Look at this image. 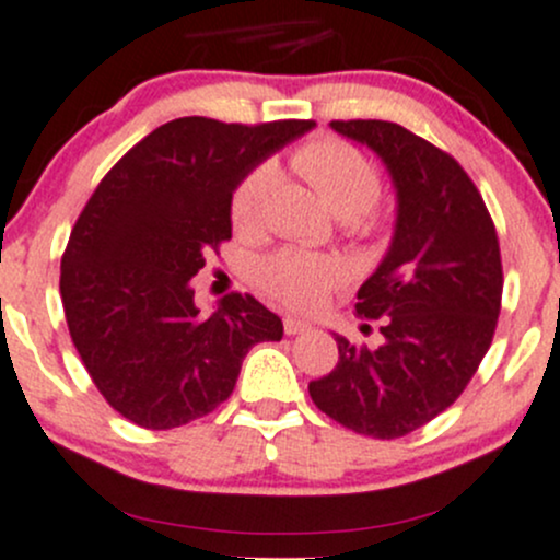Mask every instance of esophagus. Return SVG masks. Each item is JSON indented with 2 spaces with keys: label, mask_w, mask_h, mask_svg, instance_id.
I'll use <instances>...</instances> for the list:
<instances>
[{
  "label": "esophagus",
  "mask_w": 560,
  "mask_h": 560,
  "mask_svg": "<svg viewBox=\"0 0 560 560\" xmlns=\"http://www.w3.org/2000/svg\"><path fill=\"white\" fill-rule=\"evenodd\" d=\"M308 329H311L308 322L292 319V316H287V319H284V332L287 335H303V332H308Z\"/></svg>",
  "instance_id": "esophagus-1"
}]
</instances>
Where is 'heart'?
<instances>
[{
    "label": "heart",
    "mask_w": 560,
    "mask_h": 560,
    "mask_svg": "<svg viewBox=\"0 0 560 560\" xmlns=\"http://www.w3.org/2000/svg\"><path fill=\"white\" fill-rule=\"evenodd\" d=\"M295 172L314 187L329 209L343 217L346 231L359 238H378L392 225L388 209L378 203L381 172L370 155L340 139L305 141L292 152ZM276 168L260 163L235 185L231 196V220L238 231H257L265 220ZM346 270L338 257L303 249H281L255 268V284L265 298L292 311H314Z\"/></svg>",
    "instance_id": "1"
}]
</instances>
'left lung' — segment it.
<instances>
[{"label":"left lung","mask_w":560,"mask_h":560,"mask_svg":"<svg viewBox=\"0 0 560 560\" xmlns=\"http://www.w3.org/2000/svg\"><path fill=\"white\" fill-rule=\"evenodd\" d=\"M381 155L399 198L392 249L359 287L357 316L381 346L338 340V364L308 384L340 427L397 440L451 408L478 373L502 311V252L462 163L386 120H332ZM370 329V325H364Z\"/></svg>","instance_id":"obj_1"}]
</instances>
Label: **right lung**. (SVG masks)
Listing matches in <instances>:
<instances>
[{
	"label": "right lung",
	"mask_w": 560,
	"mask_h": 560,
	"mask_svg": "<svg viewBox=\"0 0 560 560\" xmlns=\"http://www.w3.org/2000/svg\"><path fill=\"white\" fill-rule=\"evenodd\" d=\"M314 120L179 117L104 174L61 257L69 335L109 408L141 429H174L220 408L252 346L284 325L231 292L211 316L190 279L231 241V196L270 152Z\"/></svg>",
	"instance_id": "right-lung-1"
}]
</instances>
